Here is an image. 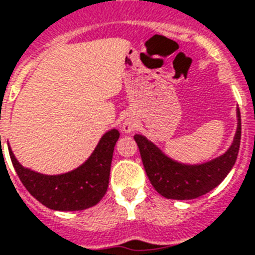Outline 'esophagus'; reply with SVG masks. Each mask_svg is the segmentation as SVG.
Listing matches in <instances>:
<instances>
[{
  "instance_id": "1",
  "label": "esophagus",
  "mask_w": 255,
  "mask_h": 255,
  "mask_svg": "<svg viewBox=\"0 0 255 255\" xmlns=\"http://www.w3.org/2000/svg\"><path fill=\"white\" fill-rule=\"evenodd\" d=\"M133 129H135V123L131 122V120H126V122L123 123V131L129 133V132H132Z\"/></svg>"
}]
</instances>
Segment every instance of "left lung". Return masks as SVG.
Instances as JSON below:
<instances>
[{"label":"left lung","instance_id":"8db88e82","mask_svg":"<svg viewBox=\"0 0 255 255\" xmlns=\"http://www.w3.org/2000/svg\"><path fill=\"white\" fill-rule=\"evenodd\" d=\"M238 126L234 141L226 152L207 163L183 164L166 156L143 135L133 139L140 151L143 166L149 182L167 199H195L215 188L234 166L241 144V114L237 110Z\"/></svg>","mask_w":255,"mask_h":255}]
</instances>
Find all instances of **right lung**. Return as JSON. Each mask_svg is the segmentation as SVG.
<instances>
[{
	"label": "right lung",
	"mask_w": 255,
	"mask_h": 255,
	"mask_svg": "<svg viewBox=\"0 0 255 255\" xmlns=\"http://www.w3.org/2000/svg\"><path fill=\"white\" fill-rule=\"evenodd\" d=\"M119 136L115 128L104 133L87 162L61 175H44L25 168L11 149L9 155L19 180L40 203L58 211H77L97 205L106 195L112 155Z\"/></svg>",
	"instance_id": "add662e5"
}]
</instances>
